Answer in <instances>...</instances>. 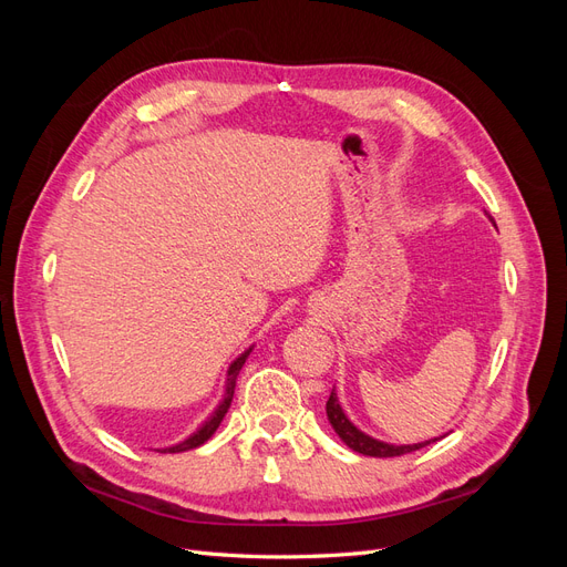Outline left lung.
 I'll list each match as a JSON object with an SVG mask.
<instances>
[{"instance_id": "1", "label": "left lung", "mask_w": 567, "mask_h": 567, "mask_svg": "<svg viewBox=\"0 0 567 567\" xmlns=\"http://www.w3.org/2000/svg\"><path fill=\"white\" fill-rule=\"evenodd\" d=\"M489 221L494 225L492 215H487ZM496 227V225H494ZM326 416H329V423L333 425L336 435L348 444L350 450L364 454V456H375V458H388V456H402V454H409V452H416L421 447H425V444H431L435 440H425V442H419V444H388L383 440H375L367 433L359 431V427L346 416V411H342L340 402H338V394L336 390H331V398L329 402H326Z\"/></svg>"}]
</instances>
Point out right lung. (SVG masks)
<instances>
[{"label": "right lung", "instance_id": "obj_1", "mask_svg": "<svg viewBox=\"0 0 567 567\" xmlns=\"http://www.w3.org/2000/svg\"><path fill=\"white\" fill-rule=\"evenodd\" d=\"M252 352V348H248L244 354H238L234 362H231V367H229V371H227V383H225V398H221V402L217 404V409L213 411V414L208 416V421H205L196 433H192L188 435L186 440H182L179 444H173V447H165L163 452H169V454H177V452H188V450H196V447H200L203 442H208L213 435H215V431L219 427V423H221V419H225V414L229 411V404H231V400H234V388H236V379H238V371H241V367L246 364V359H248V354Z\"/></svg>", "mask_w": 567, "mask_h": 567}]
</instances>
